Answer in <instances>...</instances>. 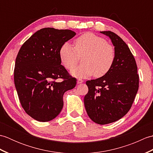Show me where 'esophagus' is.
<instances>
[{
	"label": "esophagus",
	"instance_id": "1",
	"mask_svg": "<svg viewBox=\"0 0 153 153\" xmlns=\"http://www.w3.org/2000/svg\"><path fill=\"white\" fill-rule=\"evenodd\" d=\"M83 82V80L82 79H78L77 81V84H80V83H82Z\"/></svg>",
	"mask_w": 153,
	"mask_h": 153
}]
</instances>
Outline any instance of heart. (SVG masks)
<instances>
[{"label": "heart", "mask_w": 153, "mask_h": 153, "mask_svg": "<svg viewBox=\"0 0 153 153\" xmlns=\"http://www.w3.org/2000/svg\"><path fill=\"white\" fill-rule=\"evenodd\" d=\"M84 55V63L74 68L71 74L79 77H96L105 76L111 70L115 61V50L102 37L91 32L80 35L74 41V48L64 43L59 50V57L64 68L71 70L78 63L79 56Z\"/></svg>", "instance_id": "1"}]
</instances>
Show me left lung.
<instances>
[{
	"label": "left lung",
	"instance_id": "1",
	"mask_svg": "<svg viewBox=\"0 0 153 153\" xmlns=\"http://www.w3.org/2000/svg\"><path fill=\"white\" fill-rule=\"evenodd\" d=\"M100 33L111 39L115 61L105 76L87 81L89 91L84 105L89 118L104 125L122 118L130 110L139 89V75L134 56L125 42L114 32Z\"/></svg>",
	"mask_w": 153,
	"mask_h": 153
}]
</instances>
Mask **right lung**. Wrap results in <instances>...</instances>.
<instances>
[{
  "mask_svg": "<svg viewBox=\"0 0 153 153\" xmlns=\"http://www.w3.org/2000/svg\"><path fill=\"white\" fill-rule=\"evenodd\" d=\"M69 30L43 28L22 45L16 59L14 84L22 108L39 122H48L63 108V95L76 79L61 65L59 50L76 35ZM57 79H62L61 82Z\"/></svg>",
  "mask_w": 153,
  "mask_h": 153,
  "instance_id": "right-lung-1",
  "label": "right lung"
}]
</instances>
